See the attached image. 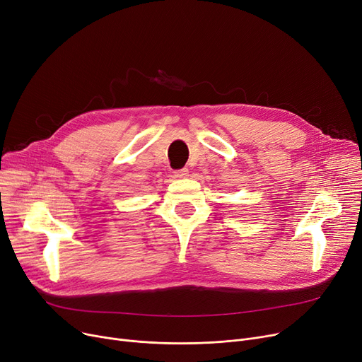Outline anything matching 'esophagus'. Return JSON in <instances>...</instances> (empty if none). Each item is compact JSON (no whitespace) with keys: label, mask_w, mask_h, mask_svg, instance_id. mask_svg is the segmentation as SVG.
I'll use <instances>...</instances> for the list:
<instances>
[{"label":"esophagus","mask_w":362,"mask_h":362,"mask_svg":"<svg viewBox=\"0 0 362 362\" xmlns=\"http://www.w3.org/2000/svg\"><path fill=\"white\" fill-rule=\"evenodd\" d=\"M187 176H189L187 168H180V170L175 171V177H177V179H183V177H187Z\"/></svg>","instance_id":"esophagus-1"}]
</instances>
